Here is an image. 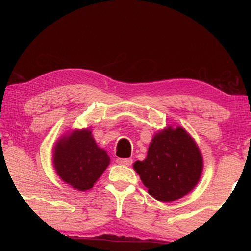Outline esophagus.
<instances>
[{
    "label": "esophagus",
    "instance_id": "34e87169",
    "mask_svg": "<svg viewBox=\"0 0 251 251\" xmlns=\"http://www.w3.org/2000/svg\"><path fill=\"white\" fill-rule=\"evenodd\" d=\"M116 163L120 165H124V166H130L132 164L131 158H116Z\"/></svg>",
    "mask_w": 251,
    "mask_h": 251
}]
</instances>
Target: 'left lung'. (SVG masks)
Returning a JSON list of instances; mask_svg holds the SVG:
<instances>
[{
  "instance_id": "left-lung-1",
  "label": "left lung",
  "mask_w": 251,
  "mask_h": 251,
  "mask_svg": "<svg viewBox=\"0 0 251 251\" xmlns=\"http://www.w3.org/2000/svg\"><path fill=\"white\" fill-rule=\"evenodd\" d=\"M134 168L149 194L161 201H173L188 194L199 182L202 158L194 140L177 127L153 138L145 161Z\"/></svg>"
}]
</instances>
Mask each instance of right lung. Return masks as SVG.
I'll return each instance as SVG.
<instances>
[{"mask_svg": "<svg viewBox=\"0 0 251 251\" xmlns=\"http://www.w3.org/2000/svg\"><path fill=\"white\" fill-rule=\"evenodd\" d=\"M110 157L94 140L88 129L63 137L54 151V166L59 177L74 189H92L108 167Z\"/></svg>", "mask_w": 251, "mask_h": 251, "instance_id": "add662e5", "label": "right lung"}]
</instances>
